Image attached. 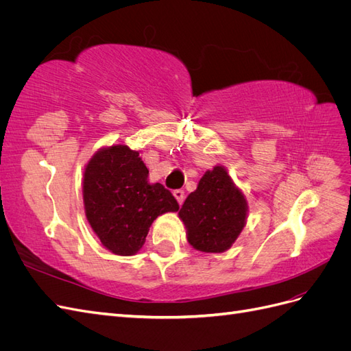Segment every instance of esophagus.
Here are the masks:
<instances>
[{
	"label": "esophagus",
	"mask_w": 351,
	"mask_h": 351,
	"mask_svg": "<svg viewBox=\"0 0 351 351\" xmlns=\"http://www.w3.org/2000/svg\"><path fill=\"white\" fill-rule=\"evenodd\" d=\"M173 195H174V197L177 199L178 204L182 205V204H183V200H184V192H183V190H180V189H178V190H174Z\"/></svg>",
	"instance_id": "34e87169"
}]
</instances>
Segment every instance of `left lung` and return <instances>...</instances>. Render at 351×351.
<instances>
[{"mask_svg": "<svg viewBox=\"0 0 351 351\" xmlns=\"http://www.w3.org/2000/svg\"><path fill=\"white\" fill-rule=\"evenodd\" d=\"M247 200L226 167L215 165L202 176L178 212L190 246L205 253H222L237 240L247 222Z\"/></svg>", "mask_w": 351, "mask_h": 351, "instance_id": "1", "label": "left lung"}]
</instances>
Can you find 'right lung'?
<instances>
[{
	"label": "right lung",
	"instance_id": "1",
	"mask_svg": "<svg viewBox=\"0 0 351 351\" xmlns=\"http://www.w3.org/2000/svg\"><path fill=\"white\" fill-rule=\"evenodd\" d=\"M139 151L127 145L104 146L84 165L83 205L102 246L119 256H133L152 222L178 204L162 184L149 183Z\"/></svg>",
	"mask_w": 351,
	"mask_h": 351
}]
</instances>
